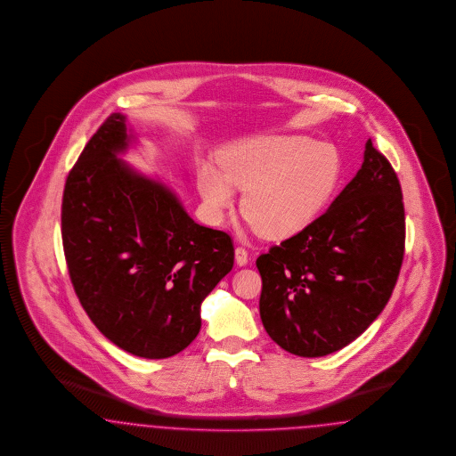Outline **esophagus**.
Segmentation results:
<instances>
[{"label":"esophagus","instance_id":"esophagus-1","mask_svg":"<svg viewBox=\"0 0 456 456\" xmlns=\"http://www.w3.org/2000/svg\"><path fill=\"white\" fill-rule=\"evenodd\" d=\"M248 259H249V253H248V249L246 248H242V246H237L236 248V261L239 266H244V265H248Z\"/></svg>","mask_w":456,"mask_h":456}]
</instances>
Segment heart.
<instances>
[{
	"label": "heart",
	"instance_id": "heart-1",
	"mask_svg": "<svg viewBox=\"0 0 456 456\" xmlns=\"http://www.w3.org/2000/svg\"><path fill=\"white\" fill-rule=\"evenodd\" d=\"M343 180L338 147L305 135L257 137L220 156V175L201 167L199 186L220 216L234 203L231 185L246 191L240 212L265 237L283 239L305 229L332 200Z\"/></svg>",
	"mask_w": 456,
	"mask_h": 456
}]
</instances>
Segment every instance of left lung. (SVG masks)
<instances>
[{"mask_svg": "<svg viewBox=\"0 0 456 456\" xmlns=\"http://www.w3.org/2000/svg\"><path fill=\"white\" fill-rule=\"evenodd\" d=\"M403 248L401 183L368 139L362 169L328 210L256 259L266 332L304 358L347 346L387 305Z\"/></svg>", "mask_w": 456, "mask_h": 456, "instance_id": "8db88e82", "label": "left lung"}]
</instances>
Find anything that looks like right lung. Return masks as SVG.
I'll list each match as a JSON object with an SVG mask.
<instances>
[{
	"mask_svg": "<svg viewBox=\"0 0 456 456\" xmlns=\"http://www.w3.org/2000/svg\"><path fill=\"white\" fill-rule=\"evenodd\" d=\"M126 117L111 113L68 175L61 232L74 292L113 345L169 358L201 326L203 298L234 266V242L191 219L161 183L117 159Z\"/></svg>",
	"mask_w": 456,
	"mask_h": 456,
	"instance_id": "right-lung-1",
	"label": "right lung"
}]
</instances>
